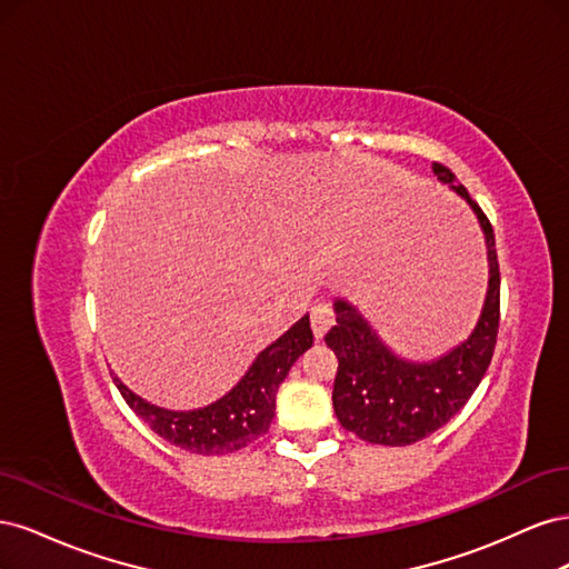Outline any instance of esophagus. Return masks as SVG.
I'll return each instance as SVG.
<instances>
[{"instance_id": "esophagus-1", "label": "esophagus", "mask_w": 569, "mask_h": 569, "mask_svg": "<svg viewBox=\"0 0 569 569\" xmlns=\"http://www.w3.org/2000/svg\"><path fill=\"white\" fill-rule=\"evenodd\" d=\"M335 322V311L332 306L327 301H320L311 308V325H313V335L316 339H322L327 335V330H330Z\"/></svg>"}]
</instances>
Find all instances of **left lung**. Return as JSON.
Here are the masks:
<instances>
[{"label": "left lung", "instance_id": "1", "mask_svg": "<svg viewBox=\"0 0 569 569\" xmlns=\"http://www.w3.org/2000/svg\"><path fill=\"white\" fill-rule=\"evenodd\" d=\"M432 170L477 216L487 244V297L468 339L432 360L399 356L351 301L335 299L337 325L325 335L327 347L339 358L332 403L341 427L370 443L408 446L437 432L468 403L496 347L501 274L493 228L449 168L432 163Z\"/></svg>", "mask_w": 569, "mask_h": 569}]
</instances>
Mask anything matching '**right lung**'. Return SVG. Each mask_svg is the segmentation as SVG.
Wrapping results in <instances>:
<instances>
[{
  "label": "right lung",
  "mask_w": 569,
  "mask_h": 569,
  "mask_svg": "<svg viewBox=\"0 0 569 569\" xmlns=\"http://www.w3.org/2000/svg\"><path fill=\"white\" fill-rule=\"evenodd\" d=\"M313 347L311 318L308 313L289 330L274 339L256 356L251 368L244 372L226 396L218 401L194 410H170L153 406L140 393L128 389L113 375L118 391L126 403L140 416L161 439L189 453L222 456L244 449L251 441L268 432L274 418V393L289 375L297 358Z\"/></svg>",
  "instance_id": "right-lung-1"
}]
</instances>
